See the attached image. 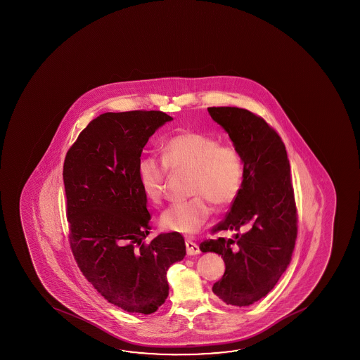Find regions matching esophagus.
Segmentation results:
<instances>
[{"label":"esophagus","instance_id":"34e87169","mask_svg":"<svg viewBox=\"0 0 360 360\" xmlns=\"http://www.w3.org/2000/svg\"><path fill=\"white\" fill-rule=\"evenodd\" d=\"M186 248H187V255L188 256H193V255H198L200 252V246L192 241H186Z\"/></svg>","mask_w":360,"mask_h":360}]
</instances>
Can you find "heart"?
<instances>
[{
	"instance_id": "heart-1",
	"label": "heart",
	"mask_w": 360,
	"mask_h": 360,
	"mask_svg": "<svg viewBox=\"0 0 360 360\" xmlns=\"http://www.w3.org/2000/svg\"><path fill=\"white\" fill-rule=\"evenodd\" d=\"M168 168L189 171L188 191L193 197L168 207L160 216V226L187 236L200 230L211 216V203L226 207L236 200L245 173L236 148L195 131L172 136L163 147L162 160L149 155L139 160V183L143 193L153 203L163 197Z\"/></svg>"
}]
</instances>
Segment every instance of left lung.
<instances>
[{
    "label": "left lung",
    "mask_w": 360,
    "mask_h": 360,
    "mask_svg": "<svg viewBox=\"0 0 360 360\" xmlns=\"http://www.w3.org/2000/svg\"><path fill=\"white\" fill-rule=\"evenodd\" d=\"M243 160V182L230 212L214 231H232L200 245L224 259V276L212 291L227 305L248 307L269 294L288 269L297 233L294 191L281 138L254 112L208 108Z\"/></svg>",
    "instance_id": "obj_1"
}]
</instances>
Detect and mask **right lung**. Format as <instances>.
I'll list each match as a JSON object with an SVG mask.
<instances>
[{
    "instance_id": "obj_1",
    "label": "right lung",
    "mask_w": 360,
    "mask_h": 360,
    "mask_svg": "<svg viewBox=\"0 0 360 360\" xmlns=\"http://www.w3.org/2000/svg\"><path fill=\"white\" fill-rule=\"evenodd\" d=\"M171 120L155 110L104 112L64 162L71 251L89 283L124 311H157L169 294L168 269L186 256L177 233L144 243L150 214L138 165L149 138Z\"/></svg>"
}]
</instances>
